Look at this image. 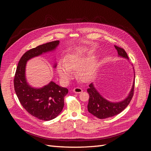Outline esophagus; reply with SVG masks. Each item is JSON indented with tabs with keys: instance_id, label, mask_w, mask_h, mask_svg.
Here are the masks:
<instances>
[{
	"instance_id": "34e87169",
	"label": "esophagus",
	"mask_w": 151,
	"mask_h": 151,
	"mask_svg": "<svg viewBox=\"0 0 151 151\" xmlns=\"http://www.w3.org/2000/svg\"><path fill=\"white\" fill-rule=\"evenodd\" d=\"M73 92H74L76 93H81L83 92V89L80 88H75L73 89Z\"/></svg>"
}]
</instances>
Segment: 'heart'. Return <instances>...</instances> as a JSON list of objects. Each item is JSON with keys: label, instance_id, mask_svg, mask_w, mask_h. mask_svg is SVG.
<instances>
[{"label": "heart", "instance_id": "heart-1", "mask_svg": "<svg viewBox=\"0 0 151 151\" xmlns=\"http://www.w3.org/2000/svg\"><path fill=\"white\" fill-rule=\"evenodd\" d=\"M77 55H68L64 62H59L57 71L62 81L67 82L72 76V72H76V76L81 81H89L97 67V62L94 60Z\"/></svg>", "mask_w": 151, "mask_h": 151}]
</instances>
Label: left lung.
<instances>
[{"label":"left lung","instance_id":"left-lung-1","mask_svg":"<svg viewBox=\"0 0 151 151\" xmlns=\"http://www.w3.org/2000/svg\"><path fill=\"white\" fill-rule=\"evenodd\" d=\"M115 48L117 50L119 56L129 59V57L124 49L115 45ZM89 86V88L87 89L89 94L88 105V111L99 119H104L118 115L129 104L134 96L135 81L129 96L123 101L115 103L109 102L103 98L96 90L93 84H90Z\"/></svg>","mask_w":151,"mask_h":151}]
</instances>
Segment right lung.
Masks as SVG:
<instances>
[{
	"label": "right lung",
	"mask_w": 151,
	"mask_h": 151,
	"mask_svg": "<svg viewBox=\"0 0 151 151\" xmlns=\"http://www.w3.org/2000/svg\"><path fill=\"white\" fill-rule=\"evenodd\" d=\"M59 41H53L29 50L18 63L14 79L17 96L23 108L30 115L39 120L48 121L56 118L64 106V97L68 91L53 82L40 89H34L26 83L25 67L29 59L54 50Z\"/></svg>",
	"instance_id": "add662e5"
}]
</instances>
